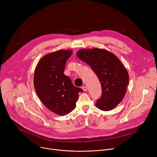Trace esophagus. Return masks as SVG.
I'll use <instances>...</instances> for the list:
<instances>
[{
	"label": "esophagus",
	"instance_id": "1",
	"mask_svg": "<svg viewBox=\"0 0 157 157\" xmlns=\"http://www.w3.org/2000/svg\"><path fill=\"white\" fill-rule=\"evenodd\" d=\"M82 90H83L84 91H87V87L85 86H82Z\"/></svg>",
	"mask_w": 157,
	"mask_h": 157
}]
</instances>
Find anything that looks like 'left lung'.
Listing matches in <instances>:
<instances>
[{
  "label": "left lung",
  "instance_id": "1",
  "mask_svg": "<svg viewBox=\"0 0 157 157\" xmlns=\"http://www.w3.org/2000/svg\"><path fill=\"white\" fill-rule=\"evenodd\" d=\"M76 56L90 66L102 87V96L96 107L104 111L115 108L123 99L129 77L119 59L111 52L99 48L82 49Z\"/></svg>",
  "mask_w": 157,
  "mask_h": 157
}]
</instances>
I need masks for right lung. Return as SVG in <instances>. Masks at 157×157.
Returning a JSON list of instances; mask_svg holds the SVG:
<instances>
[{
  "mask_svg": "<svg viewBox=\"0 0 157 157\" xmlns=\"http://www.w3.org/2000/svg\"><path fill=\"white\" fill-rule=\"evenodd\" d=\"M72 53L70 50L48 53L40 59L35 70L33 83L38 98L48 110L59 116L71 113L79 93L82 92L64 75L66 61Z\"/></svg>",
  "mask_w": 157,
  "mask_h": 157,
  "instance_id": "right-lung-1",
  "label": "right lung"
}]
</instances>
